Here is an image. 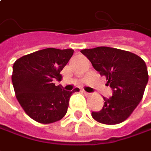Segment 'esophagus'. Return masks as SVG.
I'll use <instances>...</instances> for the list:
<instances>
[{
	"label": "esophagus",
	"instance_id": "obj_1",
	"mask_svg": "<svg viewBox=\"0 0 151 151\" xmlns=\"http://www.w3.org/2000/svg\"><path fill=\"white\" fill-rule=\"evenodd\" d=\"M83 93L86 95V96H90V95H91L90 93H87L86 91H83Z\"/></svg>",
	"mask_w": 151,
	"mask_h": 151
}]
</instances>
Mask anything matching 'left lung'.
<instances>
[{"mask_svg":"<svg viewBox=\"0 0 151 151\" xmlns=\"http://www.w3.org/2000/svg\"><path fill=\"white\" fill-rule=\"evenodd\" d=\"M101 76L113 96L104 98L103 109L92 112V116L103 124H119L131 116L143 99L149 75L145 61L138 55L108 47L81 50Z\"/></svg>","mask_w":151,"mask_h":151,"instance_id":"left-lung-1","label":"left lung"}]
</instances>
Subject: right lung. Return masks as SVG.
Segmentation results:
<instances>
[{
    "label": "right lung",
    "mask_w": 151,
    "mask_h": 151,
    "mask_svg": "<svg viewBox=\"0 0 151 151\" xmlns=\"http://www.w3.org/2000/svg\"><path fill=\"white\" fill-rule=\"evenodd\" d=\"M74 53L73 49L46 48L19 58L12 67V81L16 98L24 112L42 124L53 123L65 116L71 92L55 86L60 72Z\"/></svg>",
    "instance_id": "add662e5"
}]
</instances>
